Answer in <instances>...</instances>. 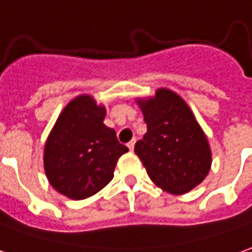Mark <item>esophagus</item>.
<instances>
[{"instance_id": "esophagus-1", "label": "esophagus", "mask_w": 252, "mask_h": 252, "mask_svg": "<svg viewBox=\"0 0 252 252\" xmlns=\"http://www.w3.org/2000/svg\"><path fill=\"white\" fill-rule=\"evenodd\" d=\"M134 144H136V141H134V140H131V141L127 144V148H129L130 151H133V149H134Z\"/></svg>"}]
</instances>
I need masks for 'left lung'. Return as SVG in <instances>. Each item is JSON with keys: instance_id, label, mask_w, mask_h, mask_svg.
Here are the masks:
<instances>
[{"instance_id": "8db88e82", "label": "left lung", "mask_w": 252, "mask_h": 252, "mask_svg": "<svg viewBox=\"0 0 252 252\" xmlns=\"http://www.w3.org/2000/svg\"><path fill=\"white\" fill-rule=\"evenodd\" d=\"M147 123L136 155L149 178L174 195L187 193L206 178L211 166L207 138L187 103L174 92L159 89L140 101Z\"/></svg>"}]
</instances>
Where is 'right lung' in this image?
I'll return each mask as SVG.
<instances>
[{
  "instance_id": "right-lung-1",
  "label": "right lung",
  "mask_w": 252,
  "mask_h": 252,
  "mask_svg": "<svg viewBox=\"0 0 252 252\" xmlns=\"http://www.w3.org/2000/svg\"><path fill=\"white\" fill-rule=\"evenodd\" d=\"M105 108L90 96L74 98L59 116L45 144L43 164L50 185L74 200L86 199L112 178L129 149L103 123Z\"/></svg>"
}]
</instances>
